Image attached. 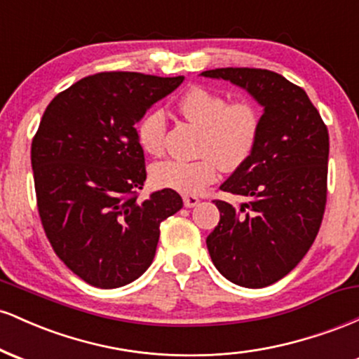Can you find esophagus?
I'll return each mask as SVG.
<instances>
[{"label":"esophagus","mask_w":359,"mask_h":359,"mask_svg":"<svg viewBox=\"0 0 359 359\" xmlns=\"http://www.w3.org/2000/svg\"><path fill=\"white\" fill-rule=\"evenodd\" d=\"M199 204V197L192 196V194H184V205L185 208H194Z\"/></svg>","instance_id":"esophagus-1"}]
</instances>
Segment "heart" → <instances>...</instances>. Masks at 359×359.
<instances>
[{
    "mask_svg": "<svg viewBox=\"0 0 359 359\" xmlns=\"http://www.w3.org/2000/svg\"><path fill=\"white\" fill-rule=\"evenodd\" d=\"M180 114L203 128L199 142L201 158L192 162L163 160L150 168L156 187L184 194H197L212 184L224 167H236L248 158L258 140L262 116L253 101L228 102L217 90L192 86L177 102ZM167 119L162 109H151L140 119L137 135L140 147L148 155H160L165 148Z\"/></svg>",
    "mask_w": 359,
    "mask_h": 359,
    "instance_id": "b5f03b06",
    "label": "heart"
}]
</instances>
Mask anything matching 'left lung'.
<instances>
[{"label":"left lung","instance_id":"8db88e82","mask_svg":"<svg viewBox=\"0 0 359 359\" xmlns=\"http://www.w3.org/2000/svg\"><path fill=\"white\" fill-rule=\"evenodd\" d=\"M248 90L263 106L248 158L221 184L245 197L214 201L221 219L208 250L222 277L246 288L278 282L314 243L327 197L329 133L306 90L266 69L226 67L201 74Z\"/></svg>","mask_w":359,"mask_h":359}]
</instances>
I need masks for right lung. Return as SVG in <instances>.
Returning a JSON list of instances; mask_svg holds the SVG:
<instances>
[{
  "mask_svg": "<svg viewBox=\"0 0 359 359\" xmlns=\"http://www.w3.org/2000/svg\"><path fill=\"white\" fill-rule=\"evenodd\" d=\"M182 81L94 74L45 109L32 142L40 219L57 257L89 285L118 288L145 273L160 222L184 205L172 189L138 201L147 170L135 128Z\"/></svg>",
  "mask_w": 359,
  "mask_h": 359,
  "instance_id": "1",
  "label": "right lung"
}]
</instances>
